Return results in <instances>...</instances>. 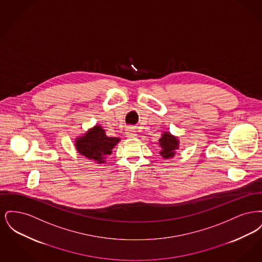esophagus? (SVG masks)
I'll return each mask as SVG.
<instances>
[{"mask_svg": "<svg viewBox=\"0 0 262 262\" xmlns=\"http://www.w3.org/2000/svg\"><path fill=\"white\" fill-rule=\"evenodd\" d=\"M125 134H126V137H137V134H136V130H134V128H133V127H128V128H127V129H126V132H125Z\"/></svg>", "mask_w": 262, "mask_h": 262, "instance_id": "1", "label": "esophagus"}]
</instances>
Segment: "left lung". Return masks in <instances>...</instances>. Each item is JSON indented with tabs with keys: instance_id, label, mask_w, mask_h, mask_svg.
Wrapping results in <instances>:
<instances>
[{
	"instance_id": "8db88e82",
	"label": "left lung",
	"mask_w": 262,
	"mask_h": 262,
	"mask_svg": "<svg viewBox=\"0 0 262 262\" xmlns=\"http://www.w3.org/2000/svg\"><path fill=\"white\" fill-rule=\"evenodd\" d=\"M159 143L162 147V151L160 152V154L165 159L173 157L174 150L178 149L179 146L178 139L169 133H165L163 135L162 137L159 139Z\"/></svg>"
}]
</instances>
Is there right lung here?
<instances>
[{
    "label": "right lung",
    "mask_w": 262,
    "mask_h": 262,
    "mask_svg": "<svg viewBox=\"0 0 262 262\" xmlns=\"http://www.w3.org/2000/svg\"><path fill=\"white\" fill-rule=\"evenodd\" d=\"M119 141L120 138L107 137L104 129L100 125H96L84 137L77 138L75 146L81 155L101 164L105 162V156L112 153L114 146Z\"/></svg>",
    "instance_id": "right-lung-1"
}]
</instances>
